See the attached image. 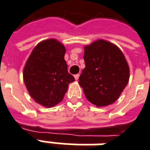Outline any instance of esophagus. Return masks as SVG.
I'll return each instance as SVG.
<instances>
[{
    "label": "esophagus",
    "mask_w": 150,
    "mask_h": 150,
    "mask_svg": "<svg viewBox=\"0 0 150 150\" xmlns=\"http://www.w3.org/2000/svg\"><path fill=\"white\" fill-rule=\"evenodd\" d=\"M74 77H75V80H78L79 77V74H77V75H75V76H74Z\"/></svg>",
    "instance_id": "34e87169"
}]
</instances>
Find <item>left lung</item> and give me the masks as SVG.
Listing matches in <instances>:
<instances>
[{"mask_svg":"<svg viewBox=\"0 0 150 150\" xmlns=\"http://www.w3.org/2000/svg\"><path fill=\"white\" fill-rule=\"evenodd\" d=\"M85 68L79 83L85 96L96 107H105L118 100L129 79V67L115 44L98 39L84 46Z\"/></svg>","mask_w":150,"mask_h":150,"instance_id":"1","label":"left lung"}]
</instances>
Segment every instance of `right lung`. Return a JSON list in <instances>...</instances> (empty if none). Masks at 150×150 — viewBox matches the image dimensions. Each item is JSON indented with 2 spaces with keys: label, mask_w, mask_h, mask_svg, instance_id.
Instances as JSON below:
<instances>
[{
  "label": "right lung",
  "mask_w": 150,
  "mask_h": 150,
  "mask_svg": "<svg viewBox=\"0 0 150 150\" xmlns=\"http://www.w3.org/2000/svg\"><path fill=\"white\" fill-rule=\"evenodd\" d=\"M64 45L54 38L35 46L23 68V80L29 94L38 104L52 108L62 100L70 83L75 81L67 71Z\"/></svg>",
  "instance_id": "1"
}]
</instances>
